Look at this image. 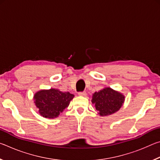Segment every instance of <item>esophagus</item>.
<instances>
[{"label": "esophagus", "mask_w": 160, "mask_h": 160, "mask_svg": "<svg viewBox=\"0 0 160 160\" xmlns=\"http://www.w3.org/2000/svg\"><path fill=\"white\" fill-rule=\"evenodd\" d=\"M78 94H79V96H82V97H85L86 96V92H80L78 93Z\"/></svg>", "instance_id": "obj_1"}]
</instances>
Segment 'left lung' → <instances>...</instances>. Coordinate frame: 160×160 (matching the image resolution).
<instances>
[{
  "label": "left lung",
  "instance_id": "8db88e82",
  "mask_svg": "<svg viewBox=\"0 0 160 160\" xmlns=\"http://www.w3.org/2000/svg\"><path fill=\"white\" fill-rule=\"evenodd\" d=\"M124 100L125 97L121 93L110 88H104L93 94L92 103L94 104L100 116H106L118 112Z\"/></svg>",
  "mask_w": 160,
  "mask_h": 160
}]
</instances>
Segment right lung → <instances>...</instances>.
Segmentation results:
<instances>
[{
	"mask_svg": "<svg viewBox=\"0 0 160 160\" xmlns=\"http://www.w3.org/2000/svg\"><path fill=\"white\" fill-rule=\"evenodd\" d=\"M73 97V94L68 92H63L51 88L37 92L34 95V100L40 115L44 118H55L68 107Z\"/></svg>",
	"mask_w": 160,
	"mask_h": 160,
	"instance_id": "add662e5",
	"label": "right lung"
}]
</instances>
